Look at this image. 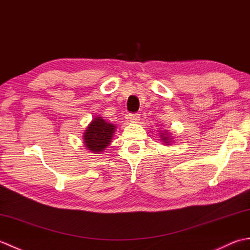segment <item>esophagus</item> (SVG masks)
Returning <instances> with one entry per match:
<instances>
[{
  "label": "esophagus",
  "instance_id": "esophagus-1",
  "mask_svg": "<svg viewBox=\"0 0 250 250\" xmlns=\"http://www.w3.org/2000/svg\"><path fill=\"white\" fill-rule=\"evenodd\" d=\"M128 118H129V120L131 122H133V124H136V122H139L141 116H140V114H130Z\"/></svg>",
  "mask_w": 250,
  "mask_h": 250
}]
</instances>
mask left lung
I'll return each instance as SVG.
<instances>
[{
  "mask_svg": "<svg viewBox=\"0 0 250 250\" xmlns=\"http://www.w3.org/2000/svg\"><path fill=\"white\" fill-rule=\"evenodd\" d=\"M160 139L163 143V145H166V146L171 145L173 143V140H174L171 133H168L167 130H163L160 132Z\"/></svg>",
  "mask_w": 250,
  "mask_h": 250,
  "instance_id": "left-lung-1",
  "label": "left lung"
}]
</instances>
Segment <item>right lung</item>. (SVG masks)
Wrapping results in <instances>:
<instances>
[{
	"label": "right lung",
	"instance_id": "obj_1",
	"mask_svg": "<svg viewBox=\"0 0 250 250\" xmlns=\"http://www.w3.org/2000/svg\"><path fill=\"white\" fill-rule=\"evenodd\" d=\"M117 126L103 119V117L95 116L83 132V139L86 149L94 153H100L107 148L116 132Z\"/></svg>",
	"mask_w": 250,
	"mask_h": 250
}]
</instances>
